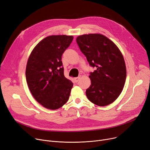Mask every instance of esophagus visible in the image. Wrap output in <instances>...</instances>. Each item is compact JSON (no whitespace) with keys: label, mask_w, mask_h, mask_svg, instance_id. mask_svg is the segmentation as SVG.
I'll return each instance as SVG.
<instances>
[{"label":"esophagus","mask_w":150,"mask_h":150,"mask_svg":"<svg viewBox=\"0 0 150 150\" xmlns=\"http://www.w3.org/2000/svg\"><path fill=\"white\" fill-rule=\"evenodd\" d=\"M80 78H81V76H78V77H76V78H74V80L75 82H78V81H79V80L80 79Z\"/></svg>","instance_id":"1"}]
</instances>
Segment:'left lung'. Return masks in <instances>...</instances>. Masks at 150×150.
<instances>
[{
	"mask_svg": "<svg viewBox=\"0 0 150 150\" xmlns=\"http://www.w3.org/2000/svg\"><path fill=\"white\" fill-rule=\"evenodd\" d=\"M76 42L89 64L96 70L89 76L91 84L86 91L92 103L100 106L111 104L121 93L127 77L123 54L118 47L103 35H83Z\"/></svg>",
	"mask_w": 150,
	"mask_h": 150,
	"instance_id": "8db88e82",
	"label": "left lung"
}]
</instances>
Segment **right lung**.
<instances>
[{"label":"right lung","mask_w":150,"mask_h":150,"mask_svg":"<svg viewBox=\"0 0 150 150\" xmlns=\"http://www.w3.org/2000/svg\"><path fill=\"white\" fill-rule=\"evenodd\" d=\"M73 36L51 35L39 42L27 61L25 76L30 92L44 108L56 110L69 100L73 83L64 75L61 57Z\"/></svg>","instance_id":"1"}]
</instances>
